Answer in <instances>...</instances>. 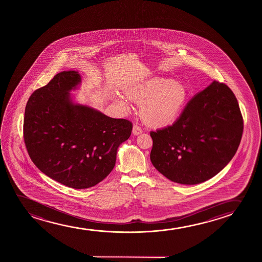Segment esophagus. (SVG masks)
Listing matches in <instances>:
<instances>
[{
  "mask_svg": "<svg viewBox=\"0 0 262 262\" xmlns=\"http://www.w3.org/2000/svg\"><path fill=\"white\" fill-rule=\"evenodd\" d=\"M133 135H136V136L137 135H140L142 133V129L140 128V126L135 124V125H133Z\"/></svg>",
  "mask_w": 262,
  "mask_h": 262,
  "instance_id": "esophagus-1",
  "label": "esophagus"
}]
</instances>
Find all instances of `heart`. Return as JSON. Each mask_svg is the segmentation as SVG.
<instances>
[{
    "label": "heart",
    "instance_id": "obj_1",
    "mask_svg": "<svg viewBox=\"0 0 262 262\" xmlns=\"http://www.w3.org/2000/svg\"><path fill=\"white\" fill-rule=\"evenodd\" d=\"M125 93L130 99L141 103V118L152 127H165L176 122L190 96L186 86L166 77H153L133 84ZM113 99L122 109H129L128 102L121 95L115 94Z\"/></svg>",
    "mask_w": 262,
    "mask_h": 262
}]
</instances>
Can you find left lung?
Returning <instances> with one entry per match:
<instances>
[{"mask_svg": "<svg viewBox=\"0 0 262 262\" xmlns=\"http://www.w3.org/2000/svg\"><path fill=\"white\" fill-rule=\"evenodd\" d=\"M243 130L244 120L233 91L213 81L189 101L172 125L151 132L150 160L172 182L203 183L231 161Z\"/></svg>", "mask_w": 262, "mask_h": 262, "instance_id": "1", "label": "left lung"}]
</instances>
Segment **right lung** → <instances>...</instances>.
Returning a JSON list of instances; mask_svg holds the SVG:
<instances>
[{
	"instance_id": "right-lung-1",
	"label": "right lung",
	"mask_w": 262,
	"mask_h": 262,
	"mask_svg": "<svg viewBox=\"0 0 262 262\" xmlns=\"http://www.w3.org/2000/svg\"><path fill=\"white\" fill-rule=\"evenodd\" d=\"M81 76L61 72L29 97L24 141L36 167L73 189L97 185L112 172L119 146L129 139L133 123L108 117L73 101Z\"/></svg>"
}]
</instances>
